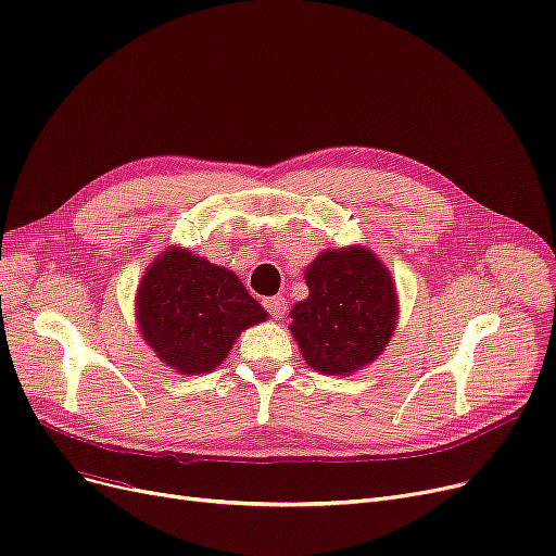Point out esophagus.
<instances>
[{
	"instance_id": "1",
	"label": "esophagus",
	"mask_w": 556,
	"mask_h": 556,
	"mask_svg": "<svg viewBox=\"0 0 556 556\" xmlns=\"http://www.w3.org/2000/svg\"><path fill=\"white\" fill-rule=\"evenodd\" d=\"M263 306L268 308V313L270 316L275 318V320H279L281 316H283V311H286V300L281 298V295H275V298H268L263 302Z\"/></svg>"
}]
</instances>
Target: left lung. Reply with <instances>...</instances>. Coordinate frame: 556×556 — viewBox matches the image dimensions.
<instances>
[{"label":"left lung","mask_w":556,"mask_h":556,"mask_svg":"<svg viewBox=\"0 0 556 556\" xmlns=\"http://www.w3.org/2000/svg\"><path fill=\"white\" fill-rule=\"evenodd\" d=\"M308 298L291 308V333L316 372L348 377L389 345L397 325L395 281L366 245L323 250L304 270Z\"/></svg>","instance_id":"obj_1"}]
</instances>
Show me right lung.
<instances>
[{"label":"right lung","instance_id":"obj_1","mask_svg":"<svg viewBox=\"0 0 556 556\" xmlns=\"http://www.w3.org/2000/svg\"><path fill=\"white\" fill-rule=\"evenodd\" d=\"M265 320L268 313L231 270L179 245L148 265L136 291L142 341L179 375L218 368L236 338Z\"/></svg>","mask_w":556,"mask_h":556}]
</instances>
